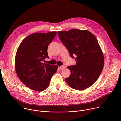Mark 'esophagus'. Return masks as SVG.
I'll return each mask as SVG.
<instances>
[{"instance_id":"obj_1","label":"esophagus","mask_w":121,"mask_h":121,"mask_svg":"<svg viewBox=\"0 0 121 121\" xmlns=\"http://www.w3.org/2000/svg\"><path fill=\"white\" fill-rule=\"evenodd\" d=\"M59 69H61V70H63V69H65V67L64 66V65H61V66H60V67H59Z\"/></svg>"}]
</instances>
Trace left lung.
Masks as SVG:
<instances>
[{"instance_id":"left-lung-1","label":"left lung","mask_w":121,"mask_h":121,"mask_svg":"<svg viewBox=\"0 0 121 121\" xmlns=\"http://www.w3.org/2000/svg\"><path fill=\"white\" fill-rule=\"evenodd\" d=\"M58 34L76 61V65L68 67L71 74L65 81L74 89L88 88L98 79L104 66L103 52L96 38L89 31L78 29L58 31Z\"/></svg>"}]
</instances>
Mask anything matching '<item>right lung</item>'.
<instances>
[{"mask_svg": "<svg viewBox=\"0 0 121 121\" xmlns=\"http://www.w3.org/2000/svg\"><path fill=\"white\" fill-rule=\"evenodd\" d=\"M56 33L53 31L32 34L22 41L16 52L15 68L18 78L27 87L36 91L46 89L57 71V65L42 62L46 58H49L47 48Z\"/></svg>", "mask_w": 121, "mask_h": 121, "instance_id": "add662e5", "label": "right lung"}]
</instances>
